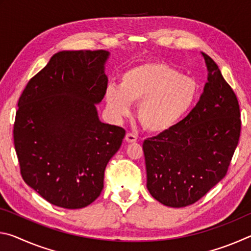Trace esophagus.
<instances>
[{
	"mask_svg": "<svg viewBox=\"0 0 251 251\" xmlns=\"http://www.w3.org/2000/svg\"><path fill=\"white\" fill-rule=\"evenodd\" d=\"M125 141L127 143H135L137 141V137H136V135L131 134V133H127L125 136Z\"/></svg>",
	"mask_w": 251,
	"mask_h": 251,
	"instance_id": "1",
	"label": "esophagus"
}]
</instances>
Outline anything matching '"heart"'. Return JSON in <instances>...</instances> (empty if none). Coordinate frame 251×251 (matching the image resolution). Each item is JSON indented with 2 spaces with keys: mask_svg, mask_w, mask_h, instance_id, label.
Masks as SVG:
<instances>
[{
  "mask_svg": "<svg viewBox=\"0 0 251 251\" xmlns=\"http://www.w3.org/2000/svg\"><path fill=\"white\" fill-rule=\"evenodd\" d=\"M197 95L198 85L193 77L166 63L145 62L125 71L118 87L108 86L105 100L115 120L128 115L131 104L138 101V121L148 131L160 134L189 112Z\"/></svg>",
  "mask_w": 251,
  "mask_h": 251,
  "instance_id": "1",
  "label": "heart"
}]
</instances>
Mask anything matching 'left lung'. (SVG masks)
Segmentation results:
<instances>
[{"label":"left lung","instance_id":"obj_1","mask_svg":"<svg viewBox=\"0 0 251 251\" xmlns=\"http://www.w3.org/2000/svg\"><path fill=\"white\" fill-rule=\"evenodd\" d=\"M201 56L208 75L196 106L173 128L143 143L147 189L168 207L192 205L217 185L239 141L236 94L212 58Z\"/></svg>","mask_w":251,"mask_h":251}]
</instances>
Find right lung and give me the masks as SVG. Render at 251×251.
<instances>
[{"label": "right lung", "mask_w": 251, "mask_h": 251, "mask_svg": "<svg viewBox=\"0 0 251 251\" xmlns=\"http://www.w3.org/2000/svg\"><path fill=\"white\" fill-rule=\"evenodd\" d=\"M107 50H61L27 83L19 100L14 146L24 181L66 209L90 205L125 129L100 122Z\"/></svg>", "instance_id": "obj_1"}]
</instances>
